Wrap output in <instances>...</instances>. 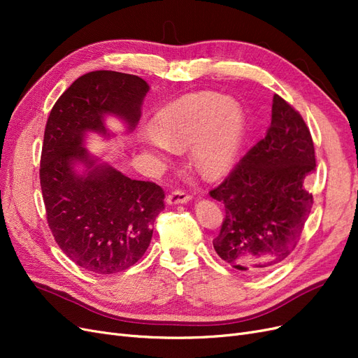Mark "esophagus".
<instances>
[{
    "label": "esophagus",
    "mask_w": 358,
    "mask_h": 358,
    "mask_svg": "<svg viewBox=\"0 0 358 358\" xmlns=\"http://www.w3.org/2000/svg\"><path fill=\"white\" fill-rule=\"evenodd\" d=\"M191 200V196L183 189H176L173 191L170 196L167 197V203L169 204H182V203H187Z\"/></svg>",
    "instance_id": "1"
}]
</instances>
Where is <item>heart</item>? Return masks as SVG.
<instances>
[{
    "label": "heart",
    "instance_id": "heart-1",
    "mask_svg": "<svg viewBox=\"0 0 358 358\" xmlns=\"http://www.w3.org/2000/svg\"><path fill=\"white\" fill-rule=\"evenodd\" d=\"M246 117L242 107L215 92H197L167 104L155 117V131L143 140L152 148H188L192 162L206 178L229 171L241 152Z\"/></svg>",
    "mask_w": 358,
    "mask_h": 358
}]
</instances>
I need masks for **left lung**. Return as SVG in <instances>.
Segmentation results:
<instances>
[{
    "label": "left lung",
    "instance_id": "1",
    "mask_svg": "<svg viewBox=\"0 0 358 358\" xmlns=\"http://www.w3.org/2000/svg\"><path fill=\"white\" fill-rule=\"evenodd\" d=\"M315 148L301 115L273 95L272 122L210 197L225 208L213 248L246 275L278 267L294 251L313 197L305 182L315 171Z\"/></svg>",
    "mask_w": 358,
    "mask_h": 358
}]
</instances>
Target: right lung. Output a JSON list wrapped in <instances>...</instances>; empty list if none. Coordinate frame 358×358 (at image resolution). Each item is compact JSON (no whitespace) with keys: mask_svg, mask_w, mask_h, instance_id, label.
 I'll use <instances>...</instances> for the list:
<instances>
[{"mask_svg":"<svg viewBox=\"0 0 358 358\" xmlns=\"http://www.w3.org/2000/svg\"><path fill=\"white\" fill-rule=\"evenodd\" d=\"M149 91L134 74L86 73L52 107L43 138L40 185L49 229L71 262L99 275L124 272L143 257L164 191L99 164L83 148L88 131L107 134L104 115L122 117L129 129L140 119ZM87 167L78 176L73 164Z\"/></svg>","mask_w":358,"mask_h":358,"instance_id":"obj_1","label":"right lung"}]
</instances>
